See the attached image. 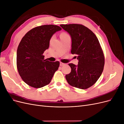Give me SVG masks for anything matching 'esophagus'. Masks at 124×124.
I'll return each mask as SVG.
<instances>
[{
    "instance_id": "obj_1",
    "label": "esophagus",
    "mask_w": 124,
    "mask_h": 124,
    "mask_svg": "<svg viewBox=\"0 0 124 124\" xmlns=\"http://www.w3.org/2000/svg\"><path fill=\"white\" fill-rule=\"evenodd\" d=\"M66 65V63H62V62H60V66H65Z\"/></svg>"
}]
</instances>
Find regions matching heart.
I'll list each match as a JSON object with an SVG mask.
<instances>
[{"label": "heart", "mask_w": 124, "mask_h": 124, "mask_svg": "<svg viewBox=\"0 0 124 124\" xmlns=\"http://www.w3.org/2000/svg\"><path fill=\"white\" fill-rule=\"evenodd\" d=\"M67 36H69V35L67 34V33H65V32H62V33L61 34V38H62V37H67ZM53 39V37H52V38L51 39V41H52Z\"/></svg>", "instance_id": "heart-1"}]
</instances>
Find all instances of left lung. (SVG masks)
Returning a JSON list of instances; mask_svg holds the SVG:
<instances>
[{"label": "left lung", "mask_w": 124, "mask_h": 124, "mask_svg": "<svg viewBox=\"0 0 124 124\" xmlns=\"http://www.w3.org/2000/svg\"><path fill=\"white\" fill-rule=\"evenodd\" d=\"M70 35L72 54L78 65L69 63L71 72L66 75L68 83L82 89L91 87L99 79L104 65V57L99 40L93 32L81 24L60 25Z\"/></svg>", "instance_id": "8db88e82"}]
</instances>
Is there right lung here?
Instances as JSON below:
<instances>
[{"label":"right lung","mask_w":124,"mask_h":124,"mask_svg":"<svg viewBox=\"0 0 124 124\" xmlns=\"http://www.w3.org/2000/svg\"><path fill=\"white\" fill-rule=\"evenodd\" d=\"M62 30L58 26H38L26 33L18 45L16 65L23 81L34 88L49 84L59 66V62L44 60V52L49 47L50 41L54 33Z\"/></svg>","instance_id":"add662e5"}]
</instances>
